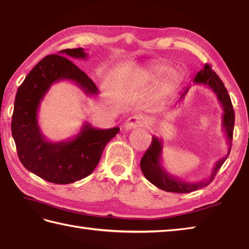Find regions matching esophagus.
<instances>
[{"label": "esophagus", "mask_w": 249, "mask_h": 249, "mask_svg": "<svg viewBox=\"0 0 249 249\" xmlns=\"http://www.w3.org/2000/svg\"><path fill=\"white\" fill-rule=\"evenodd\" d=\"M149 125V120L146 116L143 115H134L129 117L128 119L125 120L124 124V130H132L135 128H140V126H148Z\"/></svg>", "instance_id": "1"}]
</instances>
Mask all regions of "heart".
Masks as SVG:
<instances>
[{
  "label": "heart",
  "mask_w": 249,
  "mask_h": 249,
  "mask_svg": "<svg viewBox=\"0 0 249 249\" xmlns=\"http://www.w3.org/2000/svg\"><path fill=\"white\" fill-rule=\"evenodd\" d=\"M167 68L166 65L163 64H158V65H153V66H149L142 72L143 77L148 81H157L159 78L161 77ZM180 81V74L178 73L176 70L170 69L163 74L162 77V87L165 89H170L175 87L176 84Z\"/></svg>",
  "instance_id": "heart-1"
}]
</instances>
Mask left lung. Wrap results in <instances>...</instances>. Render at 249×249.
Here are the masks:
<instances>
[{"label": "left lung", "instance_id": "8db88e82", "mask_svg": "<svg viewBox=\"0 0 249 249\" xmlns=\"http://www.w3.org/2000/svg\"><path fill=\"white\" fill-rule=\"evenodd\" d=\"M193 82L195 84H203V86L208 87L212 89V91L217 95L218 101L221 104L223 108L222 114V130L226 135L229 151L226 156L220 158L215 162L213 171L210 173L209 178L204 181L198 182H187L183 181L179 178L172 176L169 173L165 167L161 163V153H162V141L156 137H153L151 146L145 152L144 156L141 159V169L144 177L154 184L158 189L166 192H172V193H191V192L199 190L201 187L207 186L210 182L213 180L214 176L217 175L218 170L223 165L228 158L230 151H231L232 145V138H233V129H234V110L230 98L229 93L224 87L223 82L220 80V78L217 76V73L213 71L209 65H205V67L196 73ZM191 86L186 87L185 90L181 93L179 101H182L183 98L189 92Z\"/></svg>", "mask_w": 249, "mask_h": 249}]
</instances>
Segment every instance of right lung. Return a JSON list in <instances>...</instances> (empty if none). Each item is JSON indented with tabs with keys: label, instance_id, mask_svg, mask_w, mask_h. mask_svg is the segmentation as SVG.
<instances>
[{
	"label": "right lung",
	"instance_id": "1",
	"mask_svg": "<svg viewBox=\"0 0 249 249\" xmlns=\"http://www.w3.org/2000/svg\"><path fill=\"white\" fill-rule=\"evenodd\" d=\"M59 55L40 60L18 88L12 117V134L18 157L27 170L48 182L69 184L91 175L100 161L107 143L119 132L118 126L96 129L83 124L76 137L60 142L46 139L37 121L41 102L54 83H76L86 95H97L98 89L71 60L87 59L82 48L66 49Z\"/></svg>",
	"mask_w": 249,
	"mask_h": 249
}]
</instances>
